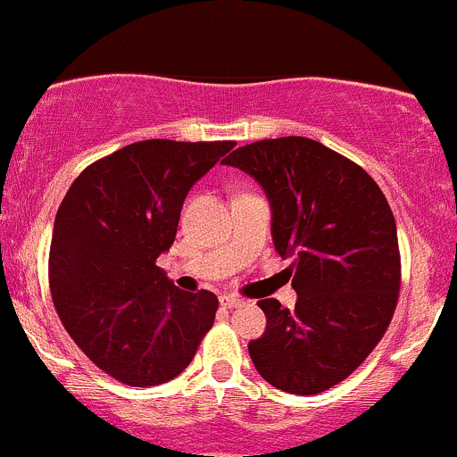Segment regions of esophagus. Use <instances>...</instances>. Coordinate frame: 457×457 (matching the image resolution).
Here are the masks:
<instances>
[{
    "mask_svg": "<svg viewBox=\"0 0 457 457\" xmlns=\"http://www.w3.org/2000/svg\"><path fill=\"white\" fill-rule=\"evenodd\" d=\"M220 304L227 306V309H235V306H242L244 300L237 295H222L220 297Z\"/></svg>",
    "mask_w": 457,
    "mask_h": 457,
    "instance_id": "esophagus-1",
    "label": "esophagus"
}]
</instances>
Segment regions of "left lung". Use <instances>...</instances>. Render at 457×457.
Listing matches in <instances>:
<instances>
[{
  "mask_svg": "<svg viewBox=\"0 0 457 457\" xmlns=\"http://www.w3.org/2000/svg\"><path fill=\"white\" fill-rule=\"evenodd\" d=\"M224 164L270 202L275 251L293 257L295 309L260 300L266 331L248 342L275 388L315 395L346 380L382 340L400 295L395 218L371 175L309 137L246 144Z\"/></svg>",
  "mask_w": 457,
  "mask_h": 457,
  "instance_id": "left-lung-1",
  "label": "left lung"
}]
</instances>
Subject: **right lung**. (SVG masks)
<instances>
[{"label": "right lung", "mask_w": 457, "mask_h": 457, "mask_svg": "<svg viewBox=\"0 0 457 457\" xmlns=\"http://www.w3.org/2000/svg\"><path fill=\"white\" fill-rule=\"evenodd\" d=\"M235 142H135L71 184L53 228L48 282L86 358L129 386H155L191 364L218 297L175 287L155 264L178 233L188 191Z\"/></svg>", "instance_id": "obj_1"}]
</instances>
